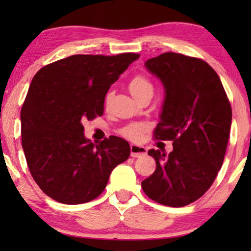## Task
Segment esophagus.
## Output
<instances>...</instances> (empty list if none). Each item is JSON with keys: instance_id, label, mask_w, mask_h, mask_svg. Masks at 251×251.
Masks as SVG:
<instances>
[{"instance_id": "esophagus-1", "label": "esophagus", "mask_w": 251, "mask_h": 251, "mask_svg": "<svg viewBox=\"0 0 251 251\" xmlns=\"http://www.w3.org/2000/svg\"><path fill=\"white\" fill-rule=\"evenodd\" d=\"M147 153V150L144 146L136 145V144H131L130 145V154H131L132 157H140L145 155Z\"/></svg>"}]
</instances>
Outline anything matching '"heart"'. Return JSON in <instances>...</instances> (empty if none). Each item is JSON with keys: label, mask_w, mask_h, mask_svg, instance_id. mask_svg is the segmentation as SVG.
<instances>
[{"label": "heart", "mask_w": 251, "mask_h": 251, "mask_svg": "<svg viewBox=\"0 0 251 251\" xmlns=\"http://www.w3.org/2000/svg\"><path fill=\"white\" fill-rule=\"evenodd\" d=\"M129 90L131 92L133 97L136 99H139L146 94H153L154 87L150 78L146 77L145 75H137V76H135L131 81H130ZM111 96V92H108V94L106 95V101L109 100ZM145 129L146 126L144 125H131L123 129L122 133L126 137V138L131 140H139L142 138L143 132L145 131Z\"/></svg>", "instance_id": "heart-1"}]
</instances>
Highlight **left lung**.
Wrapping results in <instances>:
<instances>
[{
	"label": "left lung",
	"mask_w": 251,
	"mask_h": 251,
	"mask_svg": "<svg viewBox=\"0 0 251 251\" xmlns=\"http://www.w3.org/2000/svg\"><path fill=\"white\" fill-rule=\"evenodd\" d=\"M162 82L164 100L154 137L173 140L169 154L150 150L156 169L142 181L147 197L168 207L197 201L224 161L232 108L222 81L204 60L166 52L145 63Z\"/></svg>",
	"instance_id": "8db88e82"
}]
</instances>
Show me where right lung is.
Listing matches in <instances>:
<instances>
[{"instance_id":"right-lung-1","label":"right lung","mask_w":251,"mask_h":251,"mask_svg":"<svg viewBox=\"0 0 251 251\" xmlns=\"http://www.w3.org/2000/svg\"><path fill=\"white\" fill-rule=\"evenodd\" d=\"M138 53L74 54L33 77L20 113L27 166L41 190L65 204L99 197L109 175L130 155L126 140L84 137L83 123L104 113L105 96Z\"/></svg>"}]
</instances>
